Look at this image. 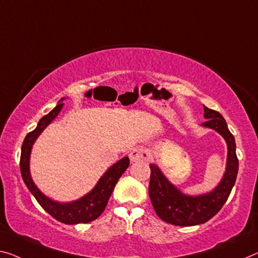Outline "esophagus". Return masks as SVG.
<instances>
[{
    "label": "esophagus",
    "instance_id": "34e87169",
    "mask_svg": "<svg viewBox=\"0 0 258 258\" xmlns=\"http://www.w3.org/2000/svg\"><path fill=\"white\" fill-rule=\"evenodd\" d=\"M149 157V153L144 148H136L130 151V159L131 162H140L147 161Z\"/></svg>",
    "mask_w": 258,
    "mask_h": 258
}]
</instances>
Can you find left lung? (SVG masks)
Listing matches in <instances>:
<instances>
[{
  "label": "left lung",
  "mask_w": 258,
  "mask_h": 258,
  "mask_svg": "<svg viewBox=\"0 0 258 258\" xmlns=\"http://www.w3.org/2000/svg\"><path fill=\"white\" fill-rule=\"evenodd\" d=\"M203 127L216 131L227 145L226 167L222 180L209 193L187 195L167 179L156 164H150L149 196L155 211L164 222L177 226H194L211 219L227 201L235 183L239 161L235 153V140L219 112L204 107Z\"/></svg>",
  "instance_id": "1"
}]
</instances>
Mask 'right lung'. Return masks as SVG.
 I'll list each match as a JSON object with an SVG mask.
<instances>
[{
	"mask_svg": "<svg viewBox=\"0 0 258 258\" xmlns=\"http://www.w3.org/2000/svg\"><path fill=\"white\" fill-rule=\"evenodd\" d=\"M64 97L59 100L58 104L50 112L41 118L35 130L28 133L24 139L22 154H20V172L28 190L36 199L40 206L55 219L68 225L89 223L95 220L104 211L114 186L130 165V158L122 157L120 161L110 166L99 179L93 189L76 201L57 202L44 195L32 179L30 171L31 151L35 140L43 132V130L58 116L64 105V103H62Z\"/></svg>",
	"mask_w": 258,
	"mask_h": 258,
	"instance_id": "add662e5",
	"label": "right lung"
}]
</instances>
